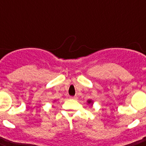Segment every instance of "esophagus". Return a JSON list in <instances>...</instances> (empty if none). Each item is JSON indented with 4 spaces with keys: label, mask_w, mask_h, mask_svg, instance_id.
Listing matches in <instances>:
<instances>
[{
    "label": "esophagus",
    "mask_w": 146,
    "mask_h": 146,
    "mask_svg": "<svg viewBox=\"0 0 146 146\" xmlns=\"http://www.w3.org/2000/svg\"><path fill=\"white\" fill-rule=\"evenodd\" d=\"M70 99H73V100H76L77 99V97L76 96H70Z\"/></svg>",
    "instance_id": "esophagus-1"
}]
</instances>
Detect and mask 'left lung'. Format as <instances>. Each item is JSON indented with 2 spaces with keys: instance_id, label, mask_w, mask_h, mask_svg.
Segmentation results:
<instances>
[{
  "instance_id": "left-lung-1",
  "label": "left lung",
  "mask_w": 146,
  "mask_h": 146,
  "mask_svg": "<svg viewBox=\"0 0 146 146\" xmlns=\"http://www.w3.org/2000/svg\"><path fill=\"white\" fill-rule=\"evenodd\" d=\"M92 102V101H89V102H89V103H90V102Z\"/></svg>"
}]
</instances>
